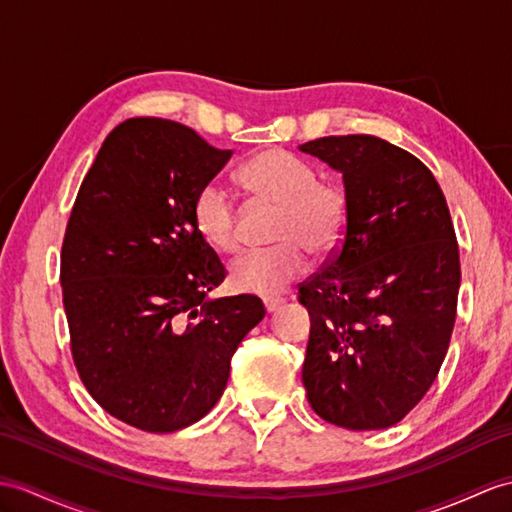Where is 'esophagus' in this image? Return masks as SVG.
Masks as SVG:
<instances>
[{"mask_svg": "<svg viewBox=\"0 0 512 512\" xmlns=\"http://www.w3.org/2000/svg\"><path fill=\"white\" fill-rule=\"evenodd\" d=\"M281 303H283V299H279V296H266V299H264L266 312H268V314H270V312H275Z\"/></svg>", "mask_w": 512, "mask_h": 512, "instance_id": "esophagus-1", "label": "esophagus"}]
</instances>
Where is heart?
<instances>
[{
	"instance_id": "obj_1",
	"label": "heart",
	"mask_w": 512,
	"mask_h": 512,
	"mask_svg": "<svg viewBox=\"0 0 512 512\" xmlns=\"http://www.w3.org/2000/svg\"><path fill=\"white\" fill-rule=\"evenodd\" d=\"M242 181L259 200L279 207L272 235L279 244L233 259L231 283L240 292L270 296L303 275L307 251L318 257L336 251L347 233L349 202L338 185L320 183L310 163L279 148L248 161ZM194 224L202 240L216 251L233 253L242 242L240 209L220 181L198 189Z\"/></svg>"
}]
</instances>
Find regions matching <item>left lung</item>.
Masks as SVG:
<instances>
[{
	"instance_id": "left-lung-1",
	"label": "left lung",
	"mask_w": 512,
	"mask_h": 512,
	"mask_svg": "<svg viewBox=\"0 0 512 512\" xmlns=\"http://www.w3.org/2000/svg\"><path fill=\"white\" fill-rule=\"evenodd\" d=\"M301 150L342 172L349 202L338 251L299 283L312 318L307 401L327 423L384 430L430 390L454 331L460 255L447 200L414 154L379 137Z\"/></svg>"
}]
</instances>
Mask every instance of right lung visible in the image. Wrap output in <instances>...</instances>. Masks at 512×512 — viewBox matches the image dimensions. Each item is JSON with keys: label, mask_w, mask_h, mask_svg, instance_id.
I'll list each match as a JSON object with an SVG mask.
<instances>
[{"label": "right lung", "mask_w": 512, "mask_h": 512, "mask_svg": "<svg viewBox=\"0 0 512 512\" xmlns=\"http://www.w3.org/2000/svg\"><path fill=\"white\" fill-rule=\"evenodd\" d=\"M229 157L183 124L133 117L104 139L71 209L61 251L71 358L89 395L137 430L205 417L237 344L266 316L253 294L205 299L227 270L196 229L194 200Z\"/></svg>", "instance_id": "1"}]
</instances>
